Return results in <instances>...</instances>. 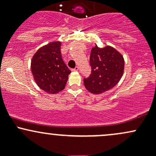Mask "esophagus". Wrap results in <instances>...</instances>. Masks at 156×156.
<instances>
[{
  "mask_svg": "<svg viewBox=\"0 0 156 156\" xmlns=\"http://www.w3.org/2000/svg\"><path fill=\"white\" fill-rule=\"evenodd\" d=\"M78 69H79V68H78V67H77V66H76V67H75L74 69H73L72 70H73V71H78Z\"/></svg>",
  "mask_w": 156,
  "mask_h": 156,
  "instance_id": "34e87169",
  "label": "esophagus"
}]
</instances>
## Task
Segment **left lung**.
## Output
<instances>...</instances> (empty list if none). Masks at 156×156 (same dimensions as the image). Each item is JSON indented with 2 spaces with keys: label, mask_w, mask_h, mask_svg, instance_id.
<instances>
[{
  "label": "left lung",
  "mask_w": 156,
  "mask_h": 156,
  "mask_svg": "<svg viewBox=\"0 0 156 156\" xmlns=\"http://www.w3.org/2000/svg\"><path fill=\"white\" fill-rule=\"evenodd\" d=\"M91 74L83 78L86 89L92 94H102L119 83L124 72V58L111 46L101 48L95 45L91 51Z\"/></svg>",
  "instance_id": "obj_1"
}]
</instances>
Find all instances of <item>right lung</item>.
Here are the masks:
<instances>
[{
    "label": "right lung",
    "instance_id": "1",
    "mask_svg": "<svg viewBox=\"0 0 156 156\" xmlns=\"http://www.w3.org/2000/svg\"><path fill=\"white\" fill-rule=\"evenodd\" d=\"M61 42H52L40 48L31 59L34 79L38 87L49 94H57L65 88L71 71L62 59Z\"/></svg>",
    "mask_w": 156,
    "mask_h": 156
}]
</instances>
